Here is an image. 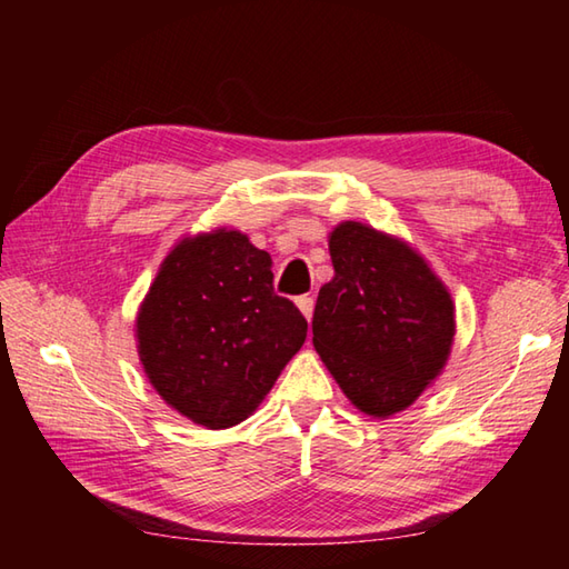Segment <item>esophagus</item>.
Segmentation results:
<instances>
[{
  "mask_svg": "<svg viewBox=\"0 0 569 569\" xmlns=\"http://www.w3.org/2000/svg\"><path fill=\"white\" fill-rule=\"evenodd\" d=\"M296 306L301 308V313L306 316V321L311 323L313 321V298L311 296H298L296 298Z\"/></svg>",
  "mask_w": 569,
  "mask_h": 569,
  "instance_id": "1",
  "label": "esophagus"
}]
</instances>
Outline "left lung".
Wrapping results in <instances>:
<instances>
[{
	"instance_id": "8db88e82",
	"label": "left lung",
	"mask_w": 569,
	"mask_h": 569,
	"mask_svg": "<svg viewBox=\"0 0 569 569\" xmlns=\"http://www.w3.org/2000/svg\"><path fill=\"white\" fill-rule=\"evenodd\" d=\"M333 278L319 291L313 346L356 409L391 417L449 359L455 303L403 240L346 220L329 236Z\"/></svg>"
}]
</instances>
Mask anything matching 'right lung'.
<instances>
[{"instance_id": "right-lung-1", "label": "right lung", "mask_w": 569, "mask_h": 569, "mask_svg": "<svg viewBox=\"0 0 569 569\" xmlns=\"http://www.w3.org/2000/svg\"><path fill=\"white\" fill-rule=\"evenodd\" d=\"M271 256L238 230L182 238L138 313V353L172 409L208 429L258 409L306 341L308 323L273 291Z\"/></svg>"}]
</instances>
